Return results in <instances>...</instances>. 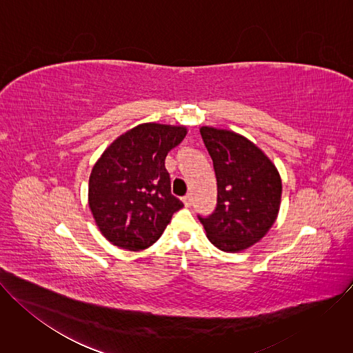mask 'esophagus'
Returning a JSON list of instances; mask_svg holds the SVG:
<instances>
[{"instance_id": "obj_1", "label": "esophagus", "mask_w": 353, "mask_h": 353, "mask_svg": "<svg viewBox=\"0 0 353 353\" xmlns=\"http://www.w3.org/2000/svg\"><path fill=\"white\" fill-rule=\"evenodd\" d=\"M183 203L185 207H190L191 205V196L190 195H184L183 196Z\"/></svg>"}]
</instances>
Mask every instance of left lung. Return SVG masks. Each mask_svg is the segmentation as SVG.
<instances>
[{
    "instance_id": "left-lung-1",
    "label": "left lung",
    "mask_w": 353,
    "mask_h": 353,
    "mask_svg": "<svg viewBox=\"0 0 353 353\" xmlns=\"http://www.w3.org/2000/svg\"><path fill=\"white\" fill-rule=\"evenodd\" d=\"M214 162L218 198L210 216L198 215L210 241L236 253L260 241L281 205V176L263 150L233 131L201 127Z\"/></svg>"
}]
</instances>
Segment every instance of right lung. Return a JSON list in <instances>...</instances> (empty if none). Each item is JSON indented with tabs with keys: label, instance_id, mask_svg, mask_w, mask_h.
I'll list each match as a JSON object with an SVG mask.
<instances>
[{
	"label": "right lung",
	"instance_id": "1",
	"mask_svg": "<svg viewBox=\"0 0 353 353\" xmlns=\"http://www.w3.org/2000/svg\"><path fill=\"white\" fill-rule=\"evenodd\" d=\"M185 134L181 125L139 124L113 141L94 163L89 208L100 232L114 245L148 248L183 208L170 191L165 159Z\"/></svg>",
	"mask_w": 353,
	"mask_h": 353
}]
</instances>
